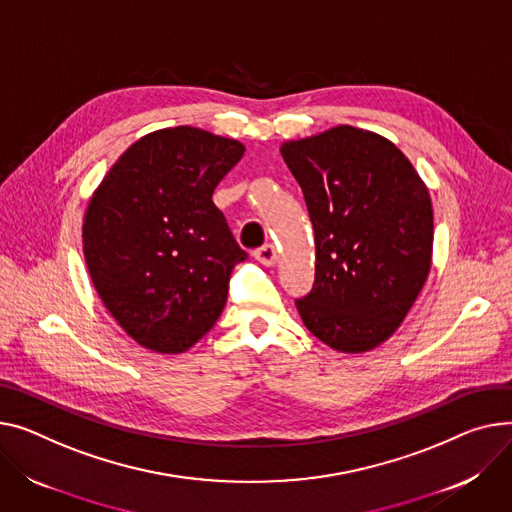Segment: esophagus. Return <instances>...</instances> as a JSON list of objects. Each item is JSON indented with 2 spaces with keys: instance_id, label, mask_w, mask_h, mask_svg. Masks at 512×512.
I'll return each mask as SVG.
<instances>
[{
  "instance_id": "esophagus-1",
  "label": "esophagus",
  "mask_w": 512,
  "mask_h": 512,
  "mask_svg": "<svg viewBox=\"0 0 512 512\" xmlns=\"http://www.w3.org/2000/svg\"><path fill=\"white\" fill-rule=\"evenodd\" d=\"M255 259L263 265H274L278 261V251L274 245H263L255 251Z\"/></svg>"
}]
</instances>
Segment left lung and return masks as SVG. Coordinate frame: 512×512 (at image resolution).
<instances>
[{
	"label": "left lung",
	"mask_w": 512,
	"mask_h": 512,
	"mask_svg": "<svg viewBox=\"0 0 512 512\" xmlns=\"http://www.w3.org/2000/svg\"><path fill=\"white\" fill-rule=\"evenodd\" d=\"M315 228V284L302 323L335 352H370L397 331L432 267L426 183L383 135L337 125L284 142Z\"/></svg>",
	"instance_id": "8db88e82"
}]
</instances>
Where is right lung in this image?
I'll return each mask as SVG.
<instances>
[{"label": "right lung", "instance_id": "right-lung-1", "mask_svg": "<svg viewBox=\"0 0 512 512\" xmlns=\"http://www.w3.org/2000/svg\"><path fill=\"white\" fill-rule=\"evenodd\" d=\"M245 146L179 125L131 144L94 189L82 224L92 284L142 348L183 354L222 315L247 253L212 195Z\"/></svg>", "mask_w": 512, "mask_h": 512}]
</instances>
